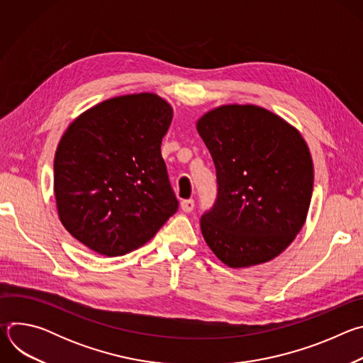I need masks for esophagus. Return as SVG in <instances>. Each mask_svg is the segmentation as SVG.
Returning <instances> with one entry per match:
<instances>
[{"label":"esophagus","instance_id":"1","mask_svg":"<svg viewBox=\"0 0 363 363\" xmlns=\"http://www.w3.org/2000/svg\"><path fill=\"white\" fill-rule=\"evenodd\" d=\"M194 206H195L194 199H184V201H181V210L184 213H191L194 210Z\"/></svg>","mask_w":363,"mask_h":363}]
</instances>
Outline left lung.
Masks as SVG:
<instances>
[{
	"instance_id": "1",
	"label": "left lung",
	"mask_w": 363,
	"mask_h": 363,
	"mask_svg": "<svg viewBox=\"0 0 363 363\" xmlns=\"http://www.w3.org/2000/svg\"><path fill=\"white\" fill-rule=\"evenodd\" d=\"M218 195L201 218L205 242L231 269L267 263L306 223L313 161L301 133L255 105H223L196 121Z\"/></svg>"
}]
</instances>
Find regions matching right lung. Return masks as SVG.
Returning <instances> with one entry per match:
<instances>
[{
  "label": "right lung",
  "mask_w": 363,
  "mask_h": 363,
  "mask_svg": "<svg viewBox=\"0 0 363 363\" xmlns=\"http://www.w3.org/2000/svg\"><path fill=\"white\" fill-rule=\"evenodd\" d=\"M174 111L155 93L103 100L77 116L55 155V196L63 227L90 250L130 252L178 210L161 143Z\"/></svg>",
  "instance_id": "1"
}]
</instances>
